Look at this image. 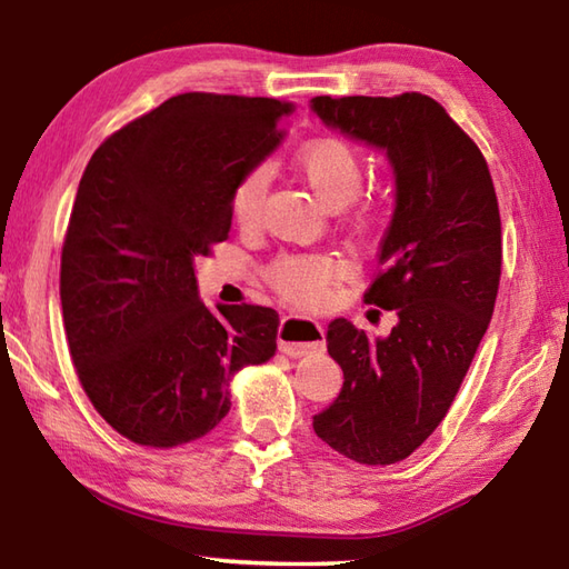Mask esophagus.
<instances>
[{
	"instance_id": "34e87169",
	"label": "esophagus",
	"mask_w": 569,
	"mask_h": 569,
	"mask_svg": "<svg viewBox=\"0 0 569 569\" xmlns=\"http://www.w3.org/2000/svg\"><path fill=\"white\" fill-rule=\"evenodd\" d=\"M278 349L293 359L323 349L321 323L306 319V316H283L278 326Z\"/></svg>"
}]
</instances>
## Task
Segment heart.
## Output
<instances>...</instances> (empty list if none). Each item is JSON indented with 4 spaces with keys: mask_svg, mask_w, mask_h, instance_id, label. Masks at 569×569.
<instances>
[{
    "mask_svg": "<svg viewBox=\"0 0 569 569\" xmlns=\"http://www.w3.org/2000/svg\"><path fill=\"white\" fill-rule=\"evenodd\" d=\"M298 176L316 192V198L329 208H343L359 196L363 182V166L359 152L339 138H319L298 150ZM266 170L246 172L230 192V213L236 223L253 226L263 208ZM268 281L276 291L298 303H319L329 296L331 286L343 276L341 261L323 253H283L268 266Z\"/></svg>",
    "mask_w": 569,
    "mask_h": 569,
    "instance_id": "heart-1",
    "label": "heart"
}]
</instances>
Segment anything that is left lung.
Masks as SVG:
<instances>
[{
  "mask_svg": "<svg viewBox=\"0 0 569 569\" xmlns=\"http://www.w3.org/2000/svg\"><path fill=\"white\" fill-rule=\"evenodd\" d=\"M311 110L387 152L397 182L379 273L363 293L397 313V326L371 339L346 319L329 323L343 387L313 431L359 465H393L447 417L492 319L502 273L497 192L475 140L427 94H321Z\"/></svg>",
  "mask_w": 569,
  "mask_h": 569,
  "instance_id": "left-lung-1",
  "label": "left lung"
}]
</instances>
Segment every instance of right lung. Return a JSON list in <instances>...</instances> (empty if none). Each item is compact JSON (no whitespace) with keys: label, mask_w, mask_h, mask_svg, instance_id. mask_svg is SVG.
<instances>
[{"label":"right lung","mask_w":569,"mask_h":569,"mask_svg":"<svg viewBox=\"0 0 569 569\" xmlns=\"http://www.w3.org/2000/svg\"><path fill=\"white\" fill-rule=\"evenodd\" d=\"M291 112L273 98L176 94L82 172L62 246L64 333L92 407L134 445L206 437L230 409V379L276 353L273 308L210 311L192 261L228 238L230 192Z\"/></svg>","instance_id":"add662e5"}]
</instances>
